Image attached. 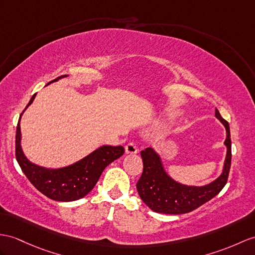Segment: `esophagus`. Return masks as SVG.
I'll use <instances>...</instances> for the list:
<instances>
[{"mask_svg": "<svg viewBox=\"0 0 255 255\" xmlns=\"http://www.w3.org/2000/svg\"><path fill=\"white\" fill-rule=\"evenodd\" d=\"M126 153H129V154L137 153V147L135 146L134 142H128V144L126 146Z\"/></svg>", "mask_w": 255, "mask_h": 255, "instance_id": "esophagus-1", "label": "esophagus"}]
</instances>
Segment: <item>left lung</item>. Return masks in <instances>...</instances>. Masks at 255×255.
Here are the masks:
<instances>
[{
    "mask_svg": "<svg viewBox=\"0 0 255 255\" xmlns=\"http://www.w3.org/2000/svg\"><path fill=\"white\" fill-rule=\"evenodd\" d=\"M215 117L226 128L224 144L227 152L222 174L212 183L200 187L183 185L167 175L160 156L152 148H146L140 151L144 170L136 184V188L141 200L154 212L163 214L191 212L212 199L224 188L232 163L231 129L228 122L223 119L217 109H215Z\"/></svg>",
    "mask_w": 255,
    "mask_h": 255,
    "instance_id": "left-lung-1",
    "label": "left lung"
}]
</instances>
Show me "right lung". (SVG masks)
<instances>
[{
  "mask_svg": "<svg viewBox=\"0 0 255 255\" xmlns=\"http://www.w3.org/2000/svg\"><path fill=\"white\" fill-rule=\"evenodd\" d=\"M64 77L67 76H61L54 81ZM35 95L36 94L31 97L24 110L32 104ZM20 118L16 128L15 152L17 162L31 184L52 200L67 202L85 197L94 188L105 167L124 153V148L122 146L114 147L104 145L71 165L60 167V169H46V167L30 162L24 156L20 145Z\"/></svg>",
  "mask_w": 255,
  "mask_h": 255,
  "instance_id": "add662e5",
  "label": "right lung"
}]
</instances>
